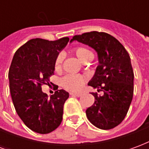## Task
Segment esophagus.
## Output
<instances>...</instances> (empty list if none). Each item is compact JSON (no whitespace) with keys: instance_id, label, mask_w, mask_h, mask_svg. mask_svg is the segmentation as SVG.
I'll return each mask as SVG.
<instances>
[{"instance_id":"obj_1","label":"esophagus","mask_w":149,"mask_h":149,"mask_svg":"<svg viewBox=\"0 0 149 149\" xmlns=\"http://www.w3.org/2000/svg\"><path fill=\"white\" fill-rule=\"evenodd\" d=\"M69 94H70L71 96H75V97H81V95H82L81 93H72V92H71Z\"/></svg>"}]
</instances>
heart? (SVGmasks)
I'll return each instance as SVG.
<instances>
[{"label": "heart", "mask_w": 149, "mask_h": 149, "mask_svg": "<svg viewBox=\"0 0 149 149\" xmlns=\"http://www.w3.org/2000/svg\"><path fill=\"white\" fill-rule=\"evenodd\" d=\"M72 52L77 56L81 62H84L88 59H92L93 56V52L90 50L83 48V47H77L75 48ZM64 61V56L62 53H59L56 57L54 62V68L55 70L58 71L62 67V63ZM85 81V78L81 75H67L63 77L61 81V86L65 89L71 91L79 90L83 87Z\"/></svg>", "instance_id": "1"}]
</instances>
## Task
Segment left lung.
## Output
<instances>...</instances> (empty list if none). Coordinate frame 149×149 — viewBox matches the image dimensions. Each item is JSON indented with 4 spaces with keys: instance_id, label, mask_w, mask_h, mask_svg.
Returning a JSON list of instances; mask_svg holds the SVG:
<instances>
[{
    "instance_id": "8db88e82",
    "label": "left lung",
    "mask_w": 149,
    "mask_h": 149,
    "mask_svg": "<svg viewBox=\"0 0 149 149\" xmlns=\"http://www.w3.org/2000/svg\"><path fill=\"white\" fill-rule=\"evenodd\" d=\"M77 40L95 49L99 65L88 85L103 91V96L93 93L95 102L86 109L88 120L97 128L111 129L127 115L133 97L134 73L131 59L118 40L103 32L93 31L76 35Z\"/></svg>"
}]
</instances>
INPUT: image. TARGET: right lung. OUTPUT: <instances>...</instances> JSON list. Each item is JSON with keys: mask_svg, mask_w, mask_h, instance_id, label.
<instances>
[{"mask_svg": "<svg viewBox=\"0 0 149 149\" xmlns=\"http://www.w3.org/2000/svg\"><path fill=\"white\" fill-rule=\"evenodd\" d=\"M68 40V37L29 40L17 50L12 61L8 79L13 105L24 125L37 133L54 131L62 121L68 93L60 89L49 98L41 85L49 84L56 57Z\"/></svg>", "mask_w": 149, "mask_h": 149, "instance_id": "add662e5", "label": "right lung"}]
</instances>
